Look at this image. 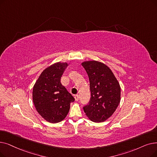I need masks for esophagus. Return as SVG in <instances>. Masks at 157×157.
I'll use <instances>...</instances> for the list:
<instances>
[{
  "mask_svg": "<svg viewBox=\"0 0 157 157\" xmlns=\"http://www.w3.org/2000/svg\"><path fill=\"white\" fill-rule=\"evenodd\" d=\"M74 98H75V100H76V101H78L79 100V95H75Z\"/></svg>",
  "mask_w": 157,
  "mask_h": 157,
  "instance_id": "esophagus-1",
  "label": "esophagus"
}]
</instances>
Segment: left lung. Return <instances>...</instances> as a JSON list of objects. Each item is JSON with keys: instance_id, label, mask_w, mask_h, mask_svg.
<instances>
[{"instance_id": "obj_1", "label": "left lung", "mask_w": 157, "mask_h": 157, "mask_svg": "<svg viewBox=\"0 0 157 157\" xmlns=\"http://www.w3.org/2000/svg\"><path fill=\"white\" fill-rule=\"evenodd\" d=\"M90 81L91 97L83 107L86 116L95 122H104L110 117L121 101V87L111 69L98 61L81 63Z\"/></svg>"}]
</instances>
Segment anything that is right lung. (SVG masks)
I'll return each instance as SVG.
<instances>
[{"instance_id": "add662e5", "label": "right lung", "mask_w": 157, "mask_h": 157, "mask_svg": "<svg viewBox=\"0 0 157 157\" xmlns=\"http://www.w3.org/2000/svg\"><path fill=\"white\" fill-rule=\"evenodd\" d=\"M67 63L57 62L42 72L33 86V100L38 113L51 123L63 121L75 99L61 83Z\"/></svg>"}]
</instances>
